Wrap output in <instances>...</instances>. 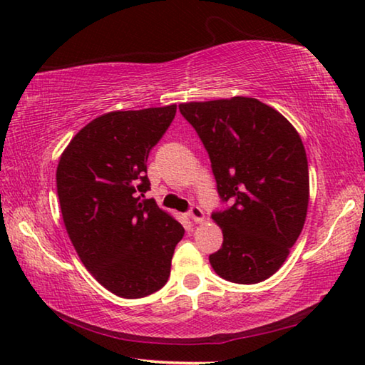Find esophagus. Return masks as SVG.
<instances>
[{"mask_svg":"<svg viewBox=\"0 0 365 365\" xmlns=\"http://www.w3.org/2000/svg\"><path fill=\"white\" fill-rule=\"evenodd\" d=\"M188 217L193 222H196V224H200V222L205 220V212H202L201 207L191 206V209L188 211Z\"/></svg>","mask_w":365,"mask_h":365,"instance_id":"34e87169","label":"esophagus"}]
</instances>
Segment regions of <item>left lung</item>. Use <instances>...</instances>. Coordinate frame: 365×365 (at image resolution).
<instances>
[{
  "label": "left lung",
  "mask_w": 365,
  "mask_h": 365,
  "mask_svg": "<svg viewBox=\"0 0 365 365\" xmlns=\"http://www.w3.org/2000/svg\"><path fill=\"white\" fill-rule=\"evenodd\" d=\"M178 109L206 148L219 196L232 205L212 214L224 243L209 262L228 282H264L287 261L306 222L309 169L299 133L256 98Z\"/></svg>",
  "instance_id": "obj_1"
}]
</instances>
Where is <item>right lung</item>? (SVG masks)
Returning <instances> with one entry per match:
<instances>
[{"mask_svg": "<svg viewBox=\"0 0 365 365\" xmlns=\"http://www.w3.org/2000/svg\"><path fill=\"white\" fill-rule=\"evenodd\" d=\"M177 113L175 104L103 114L61 154L56 183L66 230L90 274L120 298L163 288L183 227L154 200L146 160Z\"/></svg>", "mask_w": 365, "mask_h": 365, "instance_id": "1", "label": "right lung"}]
</instances>
